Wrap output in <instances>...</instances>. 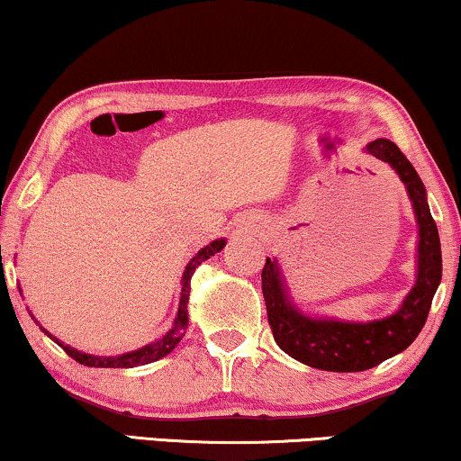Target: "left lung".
<instances>
[{
    "mask_svg": "<svg viewBox=\"0 0 461 461\" xmlns=\"http://www.w3.org/2000/svg\"><path fill=\"white\" fill-rule=\"evenodd\" d=\"M367 151L389 162L404 181L419 221V276L404 305L383 321L359 322L316 321L299 314L286 299L277 265L267 258L263 267V297L271 333L277 346L293 359L327 372H363L383 363L414 342L428 321L431 299L442 277L440 237L431 218L425 187L417 170L393 140L376 139Z\"/></svg>",
    "mask_w": 461,
    "mask_h": 461,
    "instance_id": "left-lung-1",
    "label": "left lung"
}]
</instances>
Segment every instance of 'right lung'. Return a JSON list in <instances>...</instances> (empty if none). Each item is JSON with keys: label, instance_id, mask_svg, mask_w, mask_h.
<instances>
[{"label": "right lung", "instance_id": "right-lung-1", "mask_svg": "<svg viewBox=\"0 0 461 461\" xmlns=\"http://www.w3.org/2000/svg\"><path fill=\"white\" fill-rule=\"evenodd\" d=\"M224 240L220 241H213L209 243V246H204L201 252L196 254L194 258L190 260L184 271V286H181V299H179V312H177V318H175V325L173 329L167 335H162L158 342H153L149 346H145V348L140 350H134V352H128V355H119V357H92V355H85V352H78L70 348V346H64L59 342V339H55L53 335H49V331H42L49 335L50 339H55L57 344L61 346V348L66 350V355H70L74 361H78L81 366H87V367H136V366H145V363H151V361H158L162 359V357H167L170 350L175 348L181 342V338L185 335V327H187V297H190V280H192V274L196 271V267L203 263V260L212 258L213 254H218L221 248H224Z\"/></svg>", "mask_w": 461, "mask_h": 461}]
</instances>
